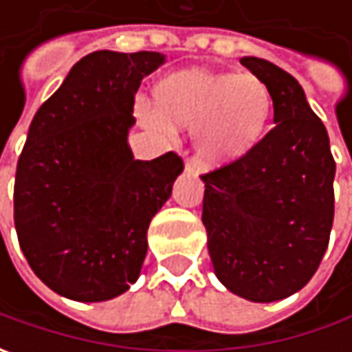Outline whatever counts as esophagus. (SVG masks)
I'll list each match as a JSON object with an SVG mask.
<instances>
[{"label":"esophagus","instance_id":"esophagus-1","mask_svg":"<svg viewBox=\"0 0 352 352\" xmlns=\"http://www.w3.org/2000/svg\"><path fill=\"white\" fill-rule=\"evenodd\" d=\"M184 168H186L188 174H197V172H199V164H197L196 158H188L186 164H184Z\"/></svg>","mask_w":352,"mask_h":352}]
</instances>
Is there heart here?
<instances>
[{"mask_svg": "<svg viewBox=\"0 0 352 352\" xmlns=\"http://www.w3.org/2000/svg\"><path fill=\"white\" fill-rule=\"evenodd\" d=\"M144 127L168 135L192 129L197 158L204 164H231L263 141L272 116V96L252 74L186 68L160 78L153 88V109L137 105Z\"/></svg>", "mask_w": 352, "mask_h": 352, "instance_id": "b5f03b06", "label": "heart"}]
</instances>
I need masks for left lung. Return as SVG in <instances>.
Segmentation results:
<instances>
[{
  "instance_id": "1",
  "label": "left lung",
  "mask_w": 352,
  "mask_h": 352,
  "mask_svg": "<svg viewBox=\"0 0 352 352\" xmlns=\"http://www.w3.org/2000/svg\"><path fill=\"white\" fill-rule=\"evenodd\" d=\"M241 64L270 89L276 127L245 158L201 176V221L219 282L268 304L302 290L327 250L335 160L300 82L264 58Z\"/></svg>"
}]
</instances>
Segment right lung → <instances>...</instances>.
Wrapping results in <instances>:
<instances>
[{"label":"right lung","instance_id":"1","mask_svg":"<svg viewBox=\"0 0 352 352\" xmlns=\"http://www.w3.org/2000/svg\"><path fill=\"white\" fill-rule=\"evenodd\" d=\"M160 52L96 50L34 113L15 174V229L29 266L74 302H105L141 274L146 231L182 174L174 153L135 160L129 131Z\"/></svg>","mask_w":352,"mask_h":352}]
</instances>
